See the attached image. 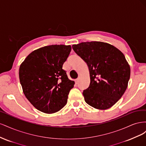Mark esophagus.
I'll use <instances>...</instances> for the list:
<instances>
[{"label": "esophagus", "instance_id": "obj_1", "mask_svg": "<svg viewBox=\"0 0 146 146\" xmlns=\"http://www.w3.org/2000/svg\"><path fill=\"white\" fill-rule=\"evenodd\" d=\"M75 82H76V84H78V82H79V78L76 79V80H75Z\"/></svg>", "mask_w": 146, "mask_h": 146}]
</instances>
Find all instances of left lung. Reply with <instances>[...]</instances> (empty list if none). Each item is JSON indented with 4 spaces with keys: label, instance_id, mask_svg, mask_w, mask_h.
I'll return each instance as SVG.
<instances>
[{
    "label": "left lung",
    "instance_id": "left-lung-1",
    "mask_svg": "<svg viewBox=\"0 0 146 146\" xmlns=\"http://www.w3.org/2000/svg\"><path fill=\"white\" fill-rule=\"evenodd\" d=\"M72 48L90 70V85L83 92L85 102L99 110L111 107L125 92L130 77L124 55L114 46L99 41L81 42Z\"/></svg>",
    "mask_w": 146,
    "mask_h": 146
}]
</instances>
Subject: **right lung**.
I'll use <instances>...</instances> for the list:
<instances>
[{"label": "right lung", "instance_id": "right-lung-1", "mask_svg": "<svg viewBox=\"0 0 146 146\" xmlns=\"http://www.w3.org/2000/svg\"><path fill=\"white\" fill-rule=\"evenodd\" d=\"M71 46L51 45L33 51L20 66L19 76L24 94L39 111L51 114L67 104L75 82L62 69Z\"/></svg>", "mask_w": 146, "mask_h": 146}]
</instances>
